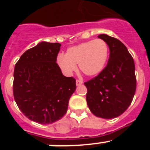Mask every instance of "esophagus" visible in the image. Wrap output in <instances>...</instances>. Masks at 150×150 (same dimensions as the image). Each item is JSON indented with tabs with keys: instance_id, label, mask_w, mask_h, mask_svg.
<instances>
[{
	"instance_id": "esophagus-1",
	"label": "esophagus",
	"mask_w": 150,
	"mask_h": 150,
	"mask_svg": "<svg viewBox=\"0 0 150 150\" xmlns=\"http://www.w3.org/2000/svg\"><path fill=\"white\" fill-rule=\"evenodd\" d=\"M83 82L82 81V80H80V79H76V84L77 86H81L82 84H83Z\"/></svg>"
}]
</instances>
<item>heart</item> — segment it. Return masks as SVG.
I'll return each instance as SVG.
<instances>
[{
    "instance_id": "1",
    "label": "heart",
    "mask_w": 150,
    "mask_h": 150,
    "mask_svg": "<svg viewBox=\"0 0 150 150\" xmlns=\"http://www.w3.org/2000/svg\"><path fill=\"white\" fill-rule=\"evenodd\" d=\"M109 56V46L105 40L96 39L74 46L67 50L66 55L59 54L57 64L67 75L76 71V64L86 76L100 74L105 67Z\"/></svg>"
}]
</instances>
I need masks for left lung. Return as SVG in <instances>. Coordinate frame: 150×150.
<instances>
[{"label": "left lung", "instance_id": "left-lung-1", "mask_svg": "<svg viewBox=\"0 0 150 150\" xmlns=\"http://www.w3.org/2000/svg\"><path fill=\"white\" fill-rule=\"evenodd\" d=\"M98 38L110 49L107 64L97 76L84 83L90 111L103 119H113L128 109L136 91L134 59L121 41L107 34Z\"/></svg>", "mask_w": 150, "mask_h": 150}]
</instances>
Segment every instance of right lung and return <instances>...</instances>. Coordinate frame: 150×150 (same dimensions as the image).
<instances>
[{
    "instance_id": "obj_1",
    "label": "right lung",
    "mask_w": 150,
    "mask_h": 150,
    "mask_svg": "<svg viewBox=\"0 0 150 150\" xmlns=\"http://www.w3.org/2000/svg\"><path fill=\"white\" fill-rule=\"evenodd\" d=\"M59 43L41 42L22 54L16 64L13 96L29 120L40 124L59 120L67 112L76 79L66 77L56 63Z\"/></svg>"
}]
</instances>
